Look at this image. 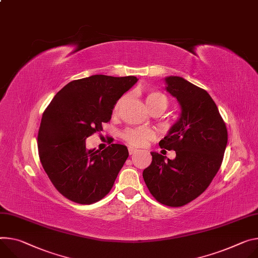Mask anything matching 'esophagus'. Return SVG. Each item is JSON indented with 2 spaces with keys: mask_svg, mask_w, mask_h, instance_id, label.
I'll use <instances>...</instances> for the list:
<instances>
[{
  "mask_svg": "<svg viewBox=\"0 0 258 258\" xmlns=\"http://www.w3.org/2000/svg\"><path fill=\"white\" fill-rule=\"evenodd\" d=\"M137 152V149H135V148H133V147H130L128 148V153H130V155H133V154H135Z\"/></svg>",
  "mask_w": 258,
  "mask_h": 258,
  "instance_id": "34e87169",
  "label": "esophagus"
}]
</instances>
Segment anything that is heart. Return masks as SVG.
Masks as SVG:
<instances>
[{
  "label": "heart",
  "mask_w": 258,
  "mask_h": 258,
  "mask_svg": "<svg viewBox=\"0 0 258 258\" xmlns=\"http://www.w3.org/2000/svg\"><path fill=\"white\" fill-rule=\"evenodd\" d=\"M126 97H121L116 102L113 108L114 114L119 112L121 106L125 102ZM145 102L150 112L161 111L163 112L169 107V99L159 91H150L145 97ZM122 138L126 143L134 147H142L150 140L155 138L154 132L147 128H128L122 134Z\"/></svg>",
  "instance_id": "heart-1"
}]
</instances>
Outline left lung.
Listing matches in <instances>:
<instances>
[{
    "instance_id": "obj_1",
    "label": "left lung",
    "mask_w": 258,
    "mask_h": 258,
    "mask_svg": "<svg viewBox=\"0 0 258 258\" xmlns=\"http://www.w3.org/2000/svg\"><path fill=\"white\" fill-rule=\"evenodd\" d=\"M177 99L181 114L160 148L175 150L176 157L151 152V165L143 171L150 194L157 202L181 207L201 196L220 169L227 144L226 125L209 93L182 77L165 79Z\"/></svg>"
}]
</instances>
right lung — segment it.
I'll return each instance as SVG.
<instances>
[{"mask_svg": "<svg viewBox=\"0 0 258 258\" xmlns=\"http://www.w3.org/2000/svg\"><path fill=\"white\" fill-rule=\"evenodd\" d=\"M138 81L135 76L92 75L63 86L43 113L39 157L55 188L68 200L90 205L111 190L128 157L126 146L87 150L85 140L103 131L114 105Z\"/></svg>", "mask_w": 258, "mask_h": 258, "instance_id": "obj_1", "label": "right lung"}]
</instances>
